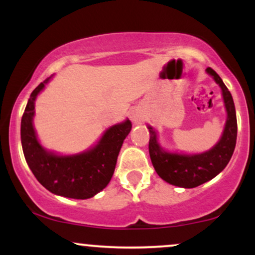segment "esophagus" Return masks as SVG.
Masks as SVG:
<instances>
[{"mask_svg": "<svg viewBox=\"0 0 255 255\" xmlns=\"http://www.w3.org/2000/svg\"><path fill=\"white\" fill-rule=\"evenodd\" d=\"M142 119H144V118H142L141 111L137 110V109L131 111V114H130V120L134 122V124H140V122H142Z\"/></svg>", "mask_w": 255, "mask_h": 255, "instance_id": "1", "label": "esophagus"}]
</instances>
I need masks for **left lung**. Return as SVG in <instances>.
Listing matches in <instances>:
<instances>
[{"label":"left lung","instance_id":"1","mask_svg":"<svg viewBox=\"0 0 255 255\" xmlns=\"http://www.w3.org/2000/svg\"><path fill=\"white\" fill-rule=\"evenodd\" d=\"M223 91V98L227 108L228 120L222 139L215 147L200 154H178L163 151L157 142L156 131L150 129L148 152L154 170L159 177L174 186L183 188H194L200 186L221 172L229 163L236 145L238 121L235 105L230 91L227 89L221 77L212 68L206 69Z\"/></svg>","mask_w":255,"mask_h":255}]
</instances>
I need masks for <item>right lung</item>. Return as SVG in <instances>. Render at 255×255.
<instances>
[{
    "mask_svg": "<svg viewBox=\"0 0 255 255\" xmlns=\"http://www.w3.org/2000/svg\"><path fill=\"white\" fill-rule=\"evenodd\" d=\"M45 79L32 91L21 119V144L24 156L33 175L48 191L61 197L89 199L107 187L113 177L116 162L126 136L129 134V120L115 125L102 136L92 150L77 156H56L46 152L38 142L32 119L34 101Z\"/></svg>",
    "mask_w": 255,
    "mask_h": 255,
    "instance_id": "add662e5",
    "label": "right lung"
}]
</instances>
